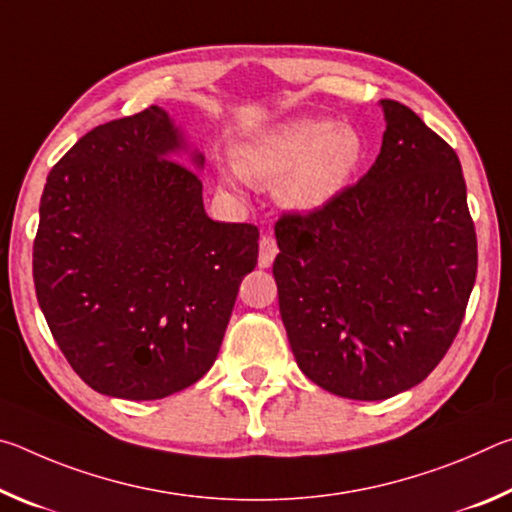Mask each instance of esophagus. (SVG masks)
Segmentation results:
<instances>
[{"instance_id": "esophagus-1", "label": "esophagus", "mask_w": 512, "mask_h": 512, "mask_svg": "<svg viewBox=\"0 0 512 512\" xmlns=\"http://www.w3.org/2000/svg\"><path fill=\"white\" fill-rule=\"evenodd\" d=\"M277 255V244L273 237L259 239V268H268Z\"/></svg>"}]
</instances>
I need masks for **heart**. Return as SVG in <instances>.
Masks as SVG:
<instances>
[{
    "label": "heart",
    "instance_id": "1",
    "mask_svg": "<svg viewBox=\"0 0 512 512\" xmlns=\"http://www.w3.org/2000/svg\"><path fill=\"white\" fill-rule=\"evenodd\" d=\"M363 160V140L350 124L323 117H296L262 128L237 146V167L221 169L225 185L241 176L257 185H277L282 205L316 212L345 192Z\"/></svg>",
    "mask_w": 512,
    "mask_h": 512
}]
</instances>
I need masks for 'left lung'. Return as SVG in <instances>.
Here are the masks:
<instances>
[{"label": "left lung", "instance_id": "obj_1", "mask_svg": "<svg viewBox=\"0 0 512 512\" xmlns=\"http://www.w3.org/2000/svg\"><path fill=\"white\" fill-rule=\"evenodd\" d=\"M379 106L386 131L366 176L275 225L273 275L298 368L363 402L409 391L438 366L476 280L458 155L411 108Z\"/></svg>", "mask_w": 512, "mask_h": 512}]
</instances>
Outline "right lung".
Instances as JSON below:
<instances>
[{
	"label": "right lung",
	"mask_w": 512,
	"mask_h": 512,
	"mask_svg": "<svg viewBox=\"0 0 512 512\" xmlns=\"http://www.w3.org/2000/svg\"><path fill=\"white\" fill-rule=\"evenodd\" d=\"M203 164L151 106L92 128L47 176L36 296L69 366L101 395L162 400L216 361L259 232L207 216Z\"/></svg>",
	"instance_id": "obj_1"
}]
</instances>
